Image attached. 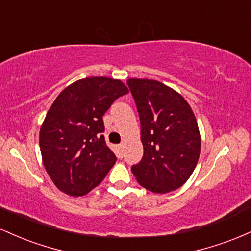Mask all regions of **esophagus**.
Here are the masks:
<instances>
[{
	"instance_id": "obj_1",
	"label": "esophagus",
	"mask_w": 251,
	"mask_h": 251,
	"mask_svg": "<svg viewBox=\"0 0 251 251\" xmlns=\"http://www.w3.org/2000/svg\"><path fill=\"white\" fill-rule=\"evenodd\" d=\"M118 149H119L120 152H123V149H124V144H119V146H118Z\"/></svg>"
}]
</instances>
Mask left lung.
Wrapping results in <instances>:
<instances>
[{
	"label": "left lung",
	"mask_w": 251,
	"mask_h": 251,
	"mask_svg": "<svg viewBox=\"0 0 251 251\" xmlns=\"http://www.w3.org/2000/svg\"><path fill=\"white\" fill-rule=\"evenodd\" d=\"M137 105L144 154L132 165L138 183L154 194L180 188L197 165L201 135L194 112L179 93L149 79H128Z\"/></svg>",
	"instance_id": "obj_1"
}]
</instances>
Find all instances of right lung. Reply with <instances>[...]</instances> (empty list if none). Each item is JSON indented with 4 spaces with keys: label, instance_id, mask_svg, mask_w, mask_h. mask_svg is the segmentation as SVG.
<instances>
[{
    "label": "right lung",
    "instance_id": "1",
    "mask_svg": "<svg viewBox=\"0 0 251 251\" xmlns=\"http://www.w3.org/2000/svg\"><path fill=\"white\" fill-rule=\"evenodd\" d=\"M127 93L120 80L89 76L57 96L40 129V149L46 171L62 192L88 194L116 164L102 135V117Z\"/></svg>",
    "mask_w": 251,
    "mask_h": 251
}]
</instances>
